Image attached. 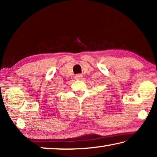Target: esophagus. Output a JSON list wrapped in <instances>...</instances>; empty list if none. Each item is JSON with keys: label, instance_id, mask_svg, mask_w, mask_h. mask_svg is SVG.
<instances>
[{"label": "esophagus", "instance_id": "1", "mask_svg": "<svg viewBox=\"0 0 157 157\" xmlns=\"http://www.w3.org/2000/svg\"><path fill=\"white\" fill-rule=\"evenodd\" d=\"M82 75H80V74H78V75H76L75 76V79H77V80H79V79H82Z\"/></svg>", "mask_w": 157, "mask_h": 157}]
</instances>
